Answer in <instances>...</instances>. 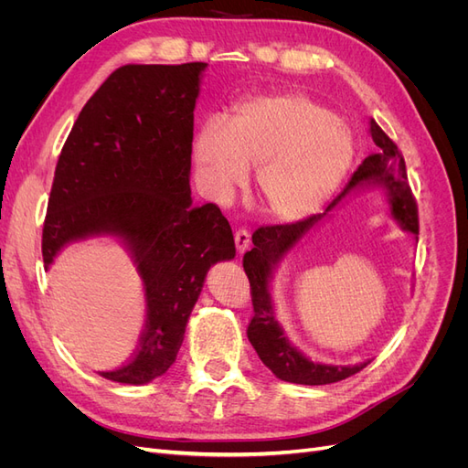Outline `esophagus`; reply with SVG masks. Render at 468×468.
<instances>
[{"label": "esophagus", "instance_id": "34e87169", "mask_svg": "<svg viewBox=\"0 0 468 468\" xmlns=\"http://www.w3.org/2000/svg\"><path fill=\"white\" fill-rule=\"evenodd\" d=\"M234 242H236V250H238L239 253L246 251L248 246H250V232H248L246 229H238V230L234 232Z\"/></svg>", "mask_w": 468, "mask_h": 468}]
</instances>
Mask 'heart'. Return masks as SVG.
Returning a JSON list of instances; mask_svg holds the SVG:
<instances>
[{
    "mask_svg": "<svg viewBox=\"0 0 468 468\" xmlns=\"http://www.w3.org/2000/svg\"><path fill=\"white\" fill-rule=\"evenodd\" d=\"M353 138L335 112L299 91L253 97L220 124L207 121L193 140L205 189L226 199L258 167L260 203L277 220L316 212L349 172Z\"/></svg>",
    "mask_w": 468,
    "mask_h": 468,
    "instance_id": "1",
    "label": "heart"
}]
</instances>
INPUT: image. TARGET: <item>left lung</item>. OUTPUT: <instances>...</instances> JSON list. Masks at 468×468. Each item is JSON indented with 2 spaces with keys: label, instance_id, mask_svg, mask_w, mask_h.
<instances>
[{
  "label": "left lung",
  "instance_id": "1",
  "mask_svg": "<svg viewBox=\"0 0 468 468\" xmlns=\"http://www.w3.org/2000/svg\"><path fill=\"white\" fill-rule=\"evenodd\" d=\"M371 136L377 146V152L367 155L361 165L353 172L347 187L337 197L335 201L353 189L361 186L365 181H380L382 187L388 191L390 212L406 230L418 234L420 220H418V205L416 197L408 186L406 164L400 148L396 146L394 140L380 129V126L371 121ZM335 201L328 207L332 208ZM322 217H308L299 222L291 224H273V226H260L251 234L253 248L244 253V271L250 279V294L253 304V314L248 324V339L258 351L260 359L273 371L275 377L287 382H296V385H330V382L344 380L351 375L365 369L367 363H359L353 367H332L308 361L299 351L289 346L282 335L279 324L275 322L271 299L267 292V279L271 275V265L285 256V253L299 242V239L313 229V226Z\"/></svg>",
  "mask_w": 468,
  "mask_h": 468
}]
</instances>
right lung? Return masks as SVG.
<instances>
[{
	"label": "right lung",
	"mask_w": 468,
	"mask_h": 468,
	"mask_svg": "<svg viewBox=\"0 0 468 468\" xmlns=\"http://www.w3.org/2000/svg\"><path fill=\"white\" fill-rule=\"evenodd\" d=\"M205 62L117 68L81 109L56 164L42 226L48 269L66 244L115 234L146 291V324L129 363L99 373L144 385L177 357L212 263L236 253L215 203L191 205L193 111Z\"/></svg>",
	"instance_id": "1"
}]
</instances>
